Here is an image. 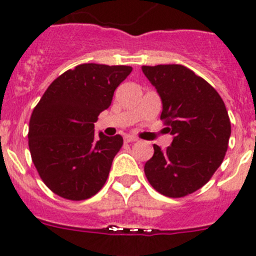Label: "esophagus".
Returning <instances> with one entry per match:
<instances>
[{"label":"esophagus","instance_id":"34e87169","mask_svg":"<svg viewBox=\"0 0 256 256\" xmlns=\"http://www.w3.org/2000/svg\"><path fill=\"white\" fill-rule=\"evenodd\" d=\"M124 141H126V142H128V144H132V142L138 141V138H136L134 136H130V134H128V136H126V137H124Z\"/></svg>","mask_w":256,"mask_h":256}]
</instances>
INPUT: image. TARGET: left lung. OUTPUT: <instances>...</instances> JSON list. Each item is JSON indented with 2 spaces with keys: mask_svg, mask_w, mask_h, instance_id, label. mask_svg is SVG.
I'll return each instance as SVG.
<instances>
[{
  "mask_svg": "<svg viewBox=\"0 0 256 256\" xmlns=\"http://www.w3.org/2000/svg\"><path fill=\"white\" fill-rule=\"evenodd\" d=\"M162 102L173 142L144 164L151 186L168 198H183L206 184L228 148L230 122L218 92L188 68L178 64L142 66Z\"/></svg>",
  "mask_w": 256,
  "mask_h": 256,
  "instance_id": "obj_1",
  "label": "left lung"
}]
</instances>
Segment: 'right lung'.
I'll use <instances>...</instances> for the list:
<instances>
[{
    "label": "right lung",
    "mask_w": 256,
    "mask_h": 256,
    "mask_svg": "<svg viewBox=\"0 0 256 256\" xmlns=\"http://www.w3.org/2000/svg\"><path fill=\"white\" fill-rule=\"evenodd\" d=\"M132 72L126 65L80 64L54 80L32 112L29 150L40 177L54 194L92 198L108 177L123 137L94 134V122Z\"/></svg>",
    "instance_id": "add662e5"
}]
</instances>
